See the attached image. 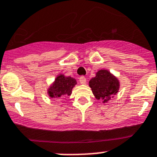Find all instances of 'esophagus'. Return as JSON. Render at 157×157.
Segmentation results:
<instances>
[{"label":"esophagus","mask_w":157,"mask_h":157,"mask_svg":"<svg viewBox=\"0 0 157 157\" xmlns=\"http://www.w3.org/2000/svg\"><path fill=\"white\" fill-rule=\"evenodd\" d=\"M79 82L81 84L84 85L86 83V78L84 77V76H81V77L79 78Z\"/></svg>","instance_id":"obj_1"}]
</instances>
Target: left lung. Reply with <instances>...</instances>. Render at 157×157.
I'll return each instance as SVG.
<instances>
[{
  "label": "left lung",
  "mask_w": 157,
  "mask_h": 157,
  "mask_svg": "<svg viewBox=\"0 0 157 157\" xmlns=\"http://www.w3.org/2000/svg\"><path fill=\"white\" fill-rule=\"evenodd\" d=\"M89 86L93 91L96 100H103V103H107L120 89V82L108 70L101 69L96 73V76L89 82Z\"/></svg>",
  "instance_id": "1"
}]
</instances>
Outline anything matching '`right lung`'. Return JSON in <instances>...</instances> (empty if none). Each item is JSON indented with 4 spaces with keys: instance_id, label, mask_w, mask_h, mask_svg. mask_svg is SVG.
I'll use <instances>...</instances> for the list:
<instances>
[{
    "instance_id": "right-lung-1",
    "label": "right lung",
    "mask_w": 157,
    "mask_h": 157,
    "mask_svg": "<svg viewBox=\"0 0 157 157\" xmlns=\"http://www.w3.org/2000/svg\"><path fill=\"white\" fill-rule=\"evenodd\" d=\"M77 84L75 78L61 74L56 77L54 82L47 90V94L51 98H61L64 96H71L72 89Z\"/></svg>"
}]
</instances>
